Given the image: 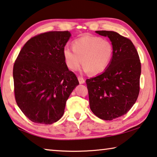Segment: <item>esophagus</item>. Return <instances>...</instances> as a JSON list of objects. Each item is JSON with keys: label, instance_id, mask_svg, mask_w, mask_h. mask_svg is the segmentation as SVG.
<instances>
[{"label": "esophagus", "instance_id": "1", "mask_svg": "<svg viewBox=\"0 0 157 157\" xmlns=\"http://www.w3.org/2000/svg\"><path fill=\"white\" fill-rule=\"evenodd\" d=\"M78 81H79V84H84V79L82 78V77L79 76L78 78Z\"/></svg>", "mask_w": 157, "mask_h": 157}]
</instances>
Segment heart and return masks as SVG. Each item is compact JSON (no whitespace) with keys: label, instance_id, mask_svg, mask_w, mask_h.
<instances>
[{"label":"heart","instance_id":"obj_1","mask_svg":"<svg viewBox=\"0 0 157 157\" xmlns=\"http://www.w3.org/2000/svg\"><path fill=\"white\" fill-rule=\"evenodd\" d=\"M63 54L67 67L71 71H77L82 63L85 72L98 74L110 64L113 46L110 41L101 37L85 36L73 41V49L64 47Z\"/></svg>","mask_w":157,"mask_h":157}]
</instances>
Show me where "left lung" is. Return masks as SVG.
Here are the masks:
<instances>
[{"label":"left lung","mask_w":157,"mask_h":157,"mask_svg":"<svg viewBox=\"0 0 157 157\" xmlns=\"http://www.w3.org/2000/svg\"><path fill=\"white\" fill-rule=\"evenodd\" d=\"M96 33L108 37L113 46V55L103 73L86 80L89 106L98 117L113 120L127 113L138 98L140 61L131 40L114 31Z\"/></svg>","instance_id":"left-lung-1"}]
</instances>
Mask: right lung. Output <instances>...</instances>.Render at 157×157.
Listing matches in <instances>:
<instances>
[{
	"label": "right lung",
	"instance_id": "obj_1",
	"mask_svg": "<svg viewBox=\"0 0 157 157\" xmlns=\"http://www.w3.org/2000/svg\"><path fill=\"white\" fill-rule=\"evenodd\" d=\"M71 36L67 31L34 36L22 47L14 64L17 104L34 123L51 124L59 120L66 101L79 84L63 54Z\"/></svg>",
	"mask_w": 157,
	"mask_h": 157
}]
</instances>
